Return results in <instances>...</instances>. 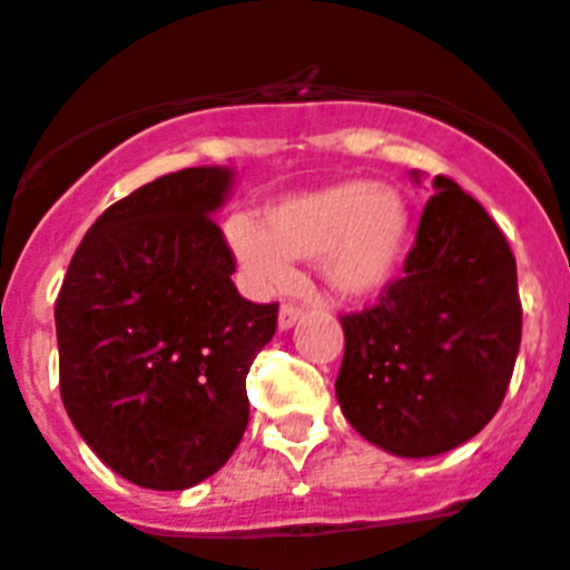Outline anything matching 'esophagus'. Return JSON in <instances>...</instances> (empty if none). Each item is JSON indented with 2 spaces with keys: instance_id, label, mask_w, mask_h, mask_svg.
Masks as SVG:
<instances>
[{
  "instance_id": "1",
  "label": "esophagus",
  "mask_w": 570,
  "mask_h": 570,
  "mask_svg": "<svg viewBox=\"0 0 570 570\" xmlns=\"http://www.w3.org/2000/svg\"><path fill=\"white\" fill-rule=\"evenodd\" d=\"M302 316V308L296 305V302H282V308H279V328L282 331H288L291 325H294L296 320Z\"/></svg>"
}]
</instances>
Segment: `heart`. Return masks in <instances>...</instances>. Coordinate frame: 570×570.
I'll return each instance as SVG.
<instances>
[{
  "label": "heart",
  "mask_w": 570,
  "mask_h": 570,
  "mask_svg": "<svg viewBox=\"0 0 570 570\" xmlns=\"http://www.w3.org/2000/svg\"><path fill=\"white\" fill-rule=\"evenodd\" d=\"M230 248L259 291L288 285V262L320 259V271L342 296L380 291L407 242L405 199L394 188L340 183L271 205L262 230L236 219Z\"/></svg>",
  "instance_id": "heart-1"
}]
</instances>
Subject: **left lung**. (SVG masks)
Returning a JSON list of instances; mask_svg holds the SVG:
<instances>
[{
  "mask_svg": "<svg viewBox=\"0 0 570 570\" xmlns=\"http://www.w3.org/2000/svg\"><path fill=\"white\" fill-rule=\"evenodd\" d=\"M402 276L342 314V414L396 456H436L493 420L522 340L505 234L451 176H436Z\"/></svg>",
  "mask_w": 570,
  "mask_h": 570,
  "instance_id": "obj_1",
  "label": "left lung"
}]
</instances>
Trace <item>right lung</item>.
Returning a JSON list of instances; mask_svg holds the SVG:
<instances>
[{"label": "right lung", "mask_w": 570, "mask_h": 570, "mask_svg": "<svg viewBox=\"0 0 570 570\" xmlns=\"http://www.w3.org/2000/svg\"><path fill=\"white\" fill-rule=\"evenodd\" d=\"M230 170L165 174L90 225L57 296L59 391L94 454L134 485L183 491L248 428L245 376L279 305L236 291L214 214Z\"/></svg>", "instance_id": "1"}]
</instances>
